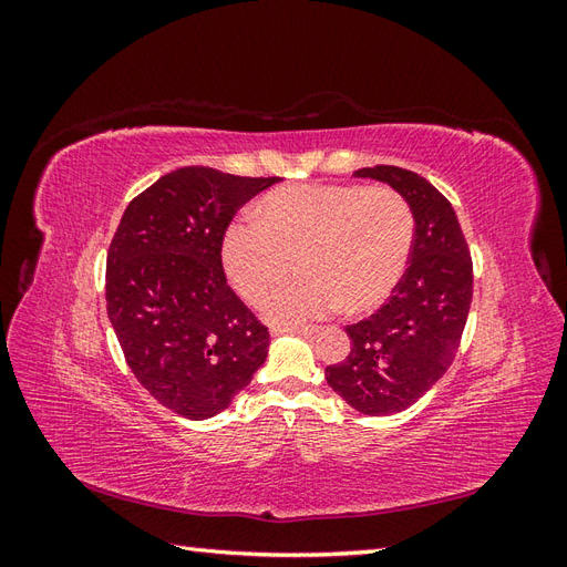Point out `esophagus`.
<instances>
[{
  "label": "esophagus",
  "mask_w": 567,
  "mask_h": 567,
  "mask_svg": "<svg viewBox=\"0 0 567 567\" xmlns=\"http://www.w3.org/2000/svg\"><path fill=\"white\" fill-rule=\"evenodd\" d=\"M319 329L317 326H274L271 336H284V333H296V336H315Z\"/></svg>",
  "instance_id": "1"
}]
</instances>
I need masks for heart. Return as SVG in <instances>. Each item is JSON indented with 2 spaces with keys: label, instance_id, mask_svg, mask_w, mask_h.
<instances>
[{
  "label": "heart",
  "instance_id": "b5f03b06",
  "mask_svg": "<svg viewBox=\"0 0 567 567\" xmlns=\"http://www.w3.org/2000/svg\"><path fill=\"white\" fill-rule=\"evenodd\" d=\"M255 218L234 217L221 231V267L238 296L260 302L296 256L301 279L262 302L267 319L286 326L340 307L348 315L375 310L414 250V210L388 184L281 186L255 205Z\"/></svg>",
  "mask_w": 567,
  "mask_h": 567
}]
</instances>
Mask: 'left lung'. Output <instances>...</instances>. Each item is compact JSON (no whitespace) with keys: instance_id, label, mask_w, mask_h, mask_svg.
Segmentation results:
<instances>
[{"instance_id":"obj_1","label":"left lung","mask_w":567,"mask_h":567,"mask_svg":"<svg viewBox=\"0 0 567 567\" xmlns=\"http://www.w3.org/2000/svg\"><path fill=\"white\" fill-rule=\"evenodd\" d=\"M354 177L385 182L409 200L414 250L392 298L348 326L350 354L326 367V381L362 414L390 416L419 402L452 367L473 300V260L452 203L431 182L394 165L362 167Z\"/></svg>"}]
</instances>
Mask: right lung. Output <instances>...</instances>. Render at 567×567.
I'll return each instance as SVG.
<instances>
[{
  "label": "right lung",
  "instance_id": "1",
  "mask_svg": "<svg viewBox=\"0 0 567 567\" xmlns=\"http://www.w3.org/2000/svg\"><path fill=\"white\" fill-rule=\"evenodd\" d=\"M279 177L179 167L130 200L106 260V310L134 379L175 414L225 411L265 364L267 326L221 269V231Z\"/></svg>",
  "mask_w": 567,
  "mask_h": 567
}]
</instances>
